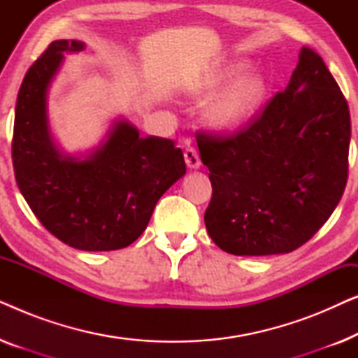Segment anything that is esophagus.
I'll list each match as a JSON object with an SVG mask.
<instances>
[{
  "label": "esophagus",
  "mask_w": 358,
  "mask_h": 358,
  "mask_svg": "<svg viewBox=\"0 0 358 358\" xmlns=\"http://www.w3.org/2000/svg\"><path fill=\"white\" fill-rule=\"evenodd\" d=\"M184 158H185V164H187V168H190V169H199L200 168L199 153L195 151V148H192V146L185 148Z\"/></svg>",
  "instance_id": "1"
}]
</instances>
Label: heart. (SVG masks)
Wrapping results in <instances>:
<instances>
[{
	"label": "heart",
	"mask_w": 358,
	"mask_h": 358,
	"mask_svg": "<svg viewBox=\"0 0 358 358\" xmlns=\"http://www.w3.org/2000/svg\"><path fill=\"white\" fill-rule=\"evenodd\" d=\"M246 60H231L205 78V94L227 86L205 109V120L213 130L233 134L252 122L262 109L268 94L267 78L259 71H249Z\"/></svg>",
	"instance_id": "b5f03b06"
}]
</instances>
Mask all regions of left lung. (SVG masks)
Returning <instances> with one entry per match:
<instances>
[{
    "label": "left lung",
    "instance_id": "obj_1",
    "mask_svg": "<svg viewBox=\"0 0 358 358\" xmlns=\"http://www.w3.org/2000/svg\"><path fill=\"white\" fill-rule=\"evenodd\" d=\"M212 182L210 238L234 256L303 246L339 203L347 182L350 114L322 58L303 47L285 91L246 129L199 134Z\"/></svg>",
    "mask_w": 358,
    "mask_h": 358
}]
</instances>
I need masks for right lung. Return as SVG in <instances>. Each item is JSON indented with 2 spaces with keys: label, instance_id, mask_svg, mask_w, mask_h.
Listing matches in <instances>:
<instances>
[{
  "label": "right lung",
  "instance_id": "1",
  "mask_svg": "<svg viewBox=\"0 0 358 358\" xmlns=\"http://www.w3.org/2000/svg\"><path fill=\"white\" fill-rule=\"evenodd\" d=\"M85 48L81 41L52 42L26 73L14 117V174L53 236L81 251H115L140 238L161 195L185 174V163L173 140L141 138L127 119L112 122L101 143L85 155L58 146L48 90L66 53Z\"/></svg>",
  "mask_w": 358,
  "mask_h": 358
}]
</instances>
